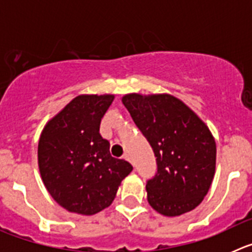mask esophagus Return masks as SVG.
<instances>
[{
	"instance_id": "1",
	"label": "esophagus",
	"mask_w": 252,
	"mask_h": 252,
	"mask_svg": "<svg viewBox=\"0 0 252 252\" xmlns=\"http://www.w3.org/2000/svg\"><path fill=\"white\" fill-rule=\"evenodd\" d=\"M124 159H125V160H127V161H130L131 164H132V160H131V157H130V155H128V154H125V155H124Z\"/></svg>"
}]
</instances>
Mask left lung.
<instances>
[{
  "label": "left lung",
  "mask_w": 252,
  "mask_h": 252,
  "mask_svg": "<svg viewBox=\"0 0 252 252\" xmlns=\"http://www.w3.org/2000/svg\"><path fill=\"white\" fill-rule=\"evenodd\" d=\"M157 158V173L146 182L148 201L168 217L194 209L212 184L216 142L187 104L170 94L122 97Z\"/></svg>",
  "instance_id": "1"
}]
</instances>
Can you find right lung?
Masks as SVG:
<instances>
[{"label": "right lung", "instance_id": "add662e5", "mask_svg": "<svg viewBox=\"0 0 252 252\" xmlns=\"http://www.w3.org/2000/svg\"><path fill=\"white\" fill-rule=\"evenodd\" d=\"M112 94L78 95L44 127L37 146L40 174L48 192L69 212L94 215L113 202L132 170L111 157L99 125Z\"/></svg>", "mask_w": 252, "mask_h": 252}]
</instances>
